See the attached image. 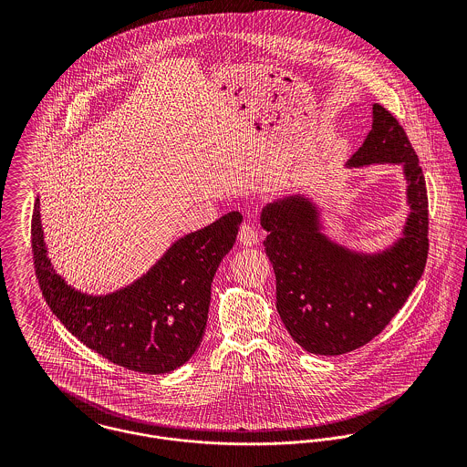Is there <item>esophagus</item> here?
Listing matches in <instances>:
<instances>
[{"label": "esophagus", "instance_id": "esophagus-1", "mask_svg": "<svg viewBox=\"0 0 467 467\" xmlns=\"http://www.w3.org/2000/svg\"><path fill=\"white\" fill-rule=\"evenodd\" d=\"M239 243L243 246H255L259 243V234L252 223H244L239 230Z\"/></svg>", "mask_w": 467, "mask_h": 467}]
</instances>
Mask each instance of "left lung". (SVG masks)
Listing matches in <instances>:
<instances>
[{
    "mask_svg": "<svg viewBox=\"0 0 467 467\" xmlns=\"http://www.w3.org/2000/svg\"><path fill=\"white\" fill-rule=\"evenodd\" d=\"M400 165L408 215L390 246L350 250L326 234L322 208L304 194L266 204L261 226L276 278V311L307 352L339 356L363 347L398 315L428 259V196L419 158L400 122L372 106V130L347 167Z\"/></svg>",
    "mask_w": 467,
    "mask_h": 467,
    "instance_id": "1",
    "label": "left lung"
}]
</instances>
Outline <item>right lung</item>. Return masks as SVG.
Wrapping results in <instances>:
<instances>
[{
    "label": "right lung",
    "mask_w": 467,
    "mask_h": 467,
    "mask_svg": "<svg viewBox=\"0 0 467 467\" xmlns=\"http://www.w3.org/2000/svg\"><path fill=\"white\" fill-rule=\"evenodd\" d=\"M243 215L228 212L172 243L130 285L108 295L71 287L54 269L45 243L39 198L32 215V254L43 296L69 333L111 363L143 374H165L200 347L212 280L232 250Z\"/></svg>",
    "instance_id": "obj_1"
}]
</instances>
